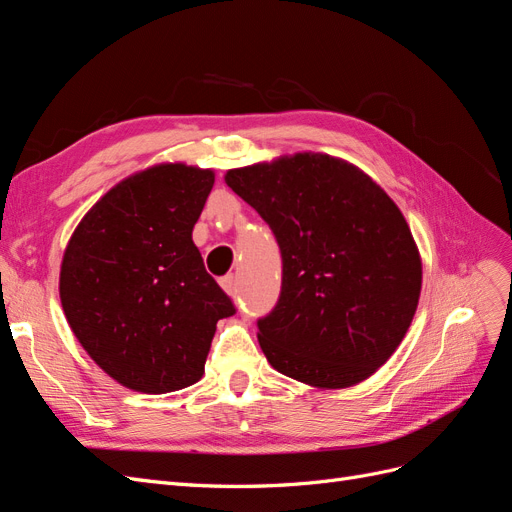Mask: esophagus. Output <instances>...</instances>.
Wrapping results in <instances>:
<instances>
[{
	"mask_svg": "<svg viewBox=\"0 0 512 512\" xmlns=\"http://www.w3.org/2000/svg\"><path fill=\"white\" fill-rule=\"evenodd\" d=\"M220 286H222L228 294H232V297H235V294H237V280H235V275H224L222 280H220Z\"/></svg>",
	"mask_w": 512,
	"mask_h": 512,
	"instance_id": "1",
	"label": "esophagus"
}]
</instances>
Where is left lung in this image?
Masks as SVG:
<instances>
[{"mask_svg": "<svg viewBox=\"0 0 512 512\" xmlns=\"http://www.w3.org/2000/svg\"><path fill=\"white\" fill-rule=\"evenodd\" d=\"M282 254L280 299L258 318L267 361L322 389L369 378L404 339L421 294V256L386 192L322 153L228 170Z\"/></svg>", "mask_w": 512, "mask_h": 512, "instance_id": "1", "label": "left lung"}]
</instances>
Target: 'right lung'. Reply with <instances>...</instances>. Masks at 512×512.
I'll list each match as a JSON object with an SVG mask.
<instances>
[{
    "mask_svg": "<svg viewBox=\"0 0 512 512\" xmlns=\"http://www.w3.org/2000/svg\"><path fill=\"white\" fill-rule=\"evenodd\" d=\"M213 181L185 164L143 170L106 192L66 247L59 294L70 329L128 389L198 382L215 324L237 312L192 241Z\"/></svg>",
    "mask_w": 512,
    "mask_h": 512,
    "instance_id": "right-lung-1",
    "label": "right lung"
}]
</instances>
